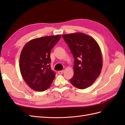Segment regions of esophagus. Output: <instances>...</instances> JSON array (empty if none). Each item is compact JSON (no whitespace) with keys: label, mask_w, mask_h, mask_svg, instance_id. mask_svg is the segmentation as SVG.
<instances>
[{"label":"esophagus","mask_w":125,"mask_h":125,"mask_svg":"<svg viewBox=\"0 0 125 125\" xmlns=\"http://www.w3.org/2000/svg\"><path fill=\"white\" fill-rule=\"evenodd\" d=\"M63 73H64V71H63V70H61V71H58V73L60 74V75H61V74Z\"/></svg>","instance_id":"1"}]
</instances>
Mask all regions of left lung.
<instances>
[{
  "label": "left lung",
  "instance_id": "8db88e82",
  "mask_svg": "<svg viewBox=\"0 0 125 125\" xmlns=\"http://www.w3.org/2000/svg\"><path fill=\"white\" fill-rule=\"evenodd\" d=\"M74 58V75L70 79L77 88L90 86L99 76L103 60L100 47L92 37L81 33L62 35Z\"/></svg>",
  "mask_w": 125,
  "mask_h": 125
}]
</instances>
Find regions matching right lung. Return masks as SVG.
I'll list each match as a JSON object with an SVG mask.
<instances>
[{"label": "right lung", "instance_id": "1", "mask_svg": "<svg viewBox=\"0 0 125 125\" xmlns=\"http://www.w3.org/2000/svg\"><path fill=\"white\" fill-rule=\"evenodd\" d=\"M61 38L48 36L33 39L23 47L19 67L23 79L31 89L43 91L51 85L55 76L50 63V53Z\"/></svg>", "mask_w": 125, "mask_h": 125}]
</instances>
